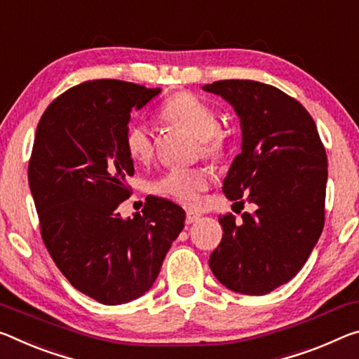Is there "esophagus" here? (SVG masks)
Segmentation results:
<instances>
[{
	"label": "esophagus",
	"instance_id": "obj_1",
	"mask_svg": "<svg viewBox=\"0 0 359 359\" xmlns=\"http://www.w3.org/2000/svg\"><path fill=\"white\" fill-rule=\"evenodd\" d=\"M200 217L201 215L198 214V212H193V210H187V214H185V222L187 224H195V222H198L200 220Z\"/></svg>",
	"mask_w": 359,
	"mask_h": 359
}]
</instances>
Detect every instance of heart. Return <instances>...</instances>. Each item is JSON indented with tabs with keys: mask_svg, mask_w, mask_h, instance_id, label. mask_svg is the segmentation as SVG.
Wrapping results in <instances>:
<instances>
[{
	"mask_svg": "<svg viewBox=\"0 0 359 359\" xmlns=\"http://www.w3.org/2000/svg\"><path fill=\"white\" fill-rule=\"evenodd\" d=\"M161 118L200 140V150L208 158H220L226 149V135L219 129V116L206 100L191 93H177L161 107ZM124 147L134 163H149L155 153L151 133L147 124H130L124 135ZM206 169H170L155 184L153 191L184 206H195L201 193L210 185Z\"/></svg>",
	"mask_w": 359,
	"mask_h": 359,
	"instance_id": "heart-1",
	"label": "heart"
}]
</instances>
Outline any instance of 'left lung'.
<instances>
[{
    "label": "left lung",
    "instance_id": "8db88e82",
    "mask_svg": "<svg viewBox=\"0 0 359 359\" xmlns=\"http://www.w3.org/2000/svg\"><path fill=\"white\" fill-rule=\"evenodd\" d=\"M235 108L241 153L222 191L244 197L252 214L219 217L224 236L210 254L214 276L233 292L264 295L297 275L324 226L327 156L316 124L300 102L251 79L204 84Z\"/></svg>",
    "mask_w": 359,
    "mask_h": 359
}]
</instances>
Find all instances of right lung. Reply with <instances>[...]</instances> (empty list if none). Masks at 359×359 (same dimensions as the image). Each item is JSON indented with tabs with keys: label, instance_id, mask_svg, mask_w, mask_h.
I'll return each instance as SVG.
<instances>
[{
	"label": "right lung",
	"instance_id": "obj_1",
	"mask_svg": "<svg viewBox=\"0 0 359 359\" xmlns=\"http://www.w3.org/2000/svg\"><path fill=\"white\" fill-rule=\"evenodd\" d=\"M159 93L118 79L86 81L57 97L36 128L28 184L43 241L72 286L104 305L149 291L185 224L184 209L156 196L134 217L118 212L134 174L124 147L130 111Z\"/></svg>",
	"mask_w": 359,
	"mask_h": 359
}]
</instances>
